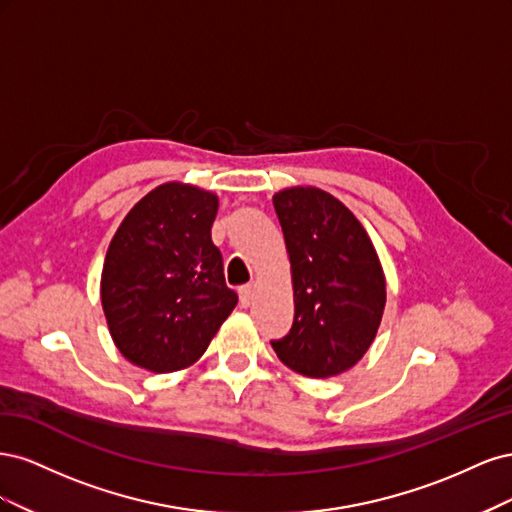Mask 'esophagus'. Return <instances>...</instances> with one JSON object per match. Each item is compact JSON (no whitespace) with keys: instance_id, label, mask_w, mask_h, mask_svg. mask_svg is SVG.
<instances>
[{"instance_id":"esophagus-1","label":"esophagus","mask_w":512,"mask_h":512,"mask_svg":"<svg viewBox=\"0 0 512 512\" xmlns=\"http://www.w3.org/2000/svg\"><path fill=\"white\" fill-rule=\"evenodd\" d=\"M239 299H241V305L243 307H250L252 305V299H254V286L252 284H245L239 288Z\"/></svg>"}]
</instances>
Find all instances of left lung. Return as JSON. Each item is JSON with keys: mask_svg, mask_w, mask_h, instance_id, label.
Returning <instances> with one entry per match:
<instances>
[{"mask_svg": "<svg viewBox=\"0 0 512 512\" xmlns=\"http://www.w3.org/2000/svg\"><path fill=\"white\" fill-rule=\"evenodd\" d=\"M273 207L290 256L294 320L271 346L297 374L337 376L363 359L382 320L386 286L374 243L318 188L277 192Z\"/></svg>", "mask_w": 512, "mask_h": 512, "instance_id": "8db88e82", "label": "left lung"}]
</instances>
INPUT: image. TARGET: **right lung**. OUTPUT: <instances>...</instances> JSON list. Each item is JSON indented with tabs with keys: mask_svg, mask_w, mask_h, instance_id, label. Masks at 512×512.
Returning <instances> with one entry per match:
<instances>
[{
	"mask_svg": "<svg viewBox=\"0 0 512 512\" xmlns=\"http://www.w3.org/2000/svg\"><path fill=\"white\" fill-rule=\"evenodd\" d=\"M218 196L164 183L138 200L108 245L102 307L113 342L149 371L198 361L239 297L211 241Z\"/></svg>",
	"mask_w": 512,
	"mask_h": 512,
	"instance_id": "obj_1",
	"label": "right lung"
}]
</instances>
